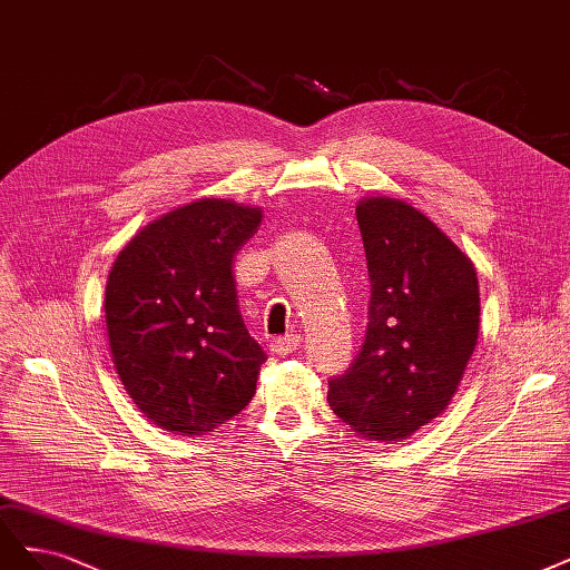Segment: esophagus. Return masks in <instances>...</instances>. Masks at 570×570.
<instances>
[{
  "mask_svg": "<svg viewBox=\"0 0 570 570\" xmlns=\"http://www.w3.org/2000/svg\"><path fill=\"white\" fill-rule=\"evenodd\" d=\"M299 337L297 335H285V337H278L271 342V353H276V356H289L292 351H297L299 346Z\"/></svg>",
  "mask_w": 570,
  "mask_h": 570,
  "instance_id": "esophagus-1",
  "label": "esophagus"
}]
</instances>
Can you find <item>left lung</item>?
Listing matches in <instances>:
<instances>
[{
    "mask_svg": "<svg viewBox=\"0 0 570 570\" xmlns=\"http://www.w3.org/2000/svg\"><path fill=\"white\" fill-rule=\"evenodd\" d=\"M370 306L361 351L330 380L327 403L356 436L403 441L455 396L479 340L472 259L422 212L394 198L356 207Z\"/></svg>",
    "mask_w": 570,
    "mask_h": 570,
    "instance_id": "left-lung-1",
    "label": "left lung"
}]
</instances>
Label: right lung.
Listing matches in <instances>:
<instances>
[{"label": "right lung", "mask_w": 570, "mask_h": 570, "mask_svg": "<svg viewBox=\"0 0 570 570\" xmlns=\"http://www.w3.org/2000/svg\"><path fill=\"white\" fill-rule=\"evenodd\" d=\"M259 224V207L195 200L136 233L110 268L106 327L117 375L171 434H207L257 391L266 353L240 316L233 262Z\"/></svg>", "instance_id": "right-lung-1"}]
</instances>
